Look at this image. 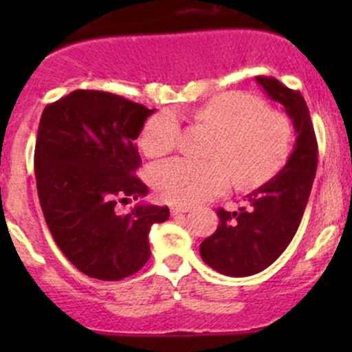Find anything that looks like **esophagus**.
Segmentation results:
<instances>
[{"label": "esophagus", "mask_w": 352, "mask_h": 352, "mask_svg": "<svg viewBox=\"0 0 352 352\" xmlns=\"http://www.w3.org/2000/svg\"><path fill=\"white\" fill-rule=\"evenodd\" d=\"M192 210V207L190 205H173V207L170 208L172 212V217H177V215H182V213H187Z\"/></svg>", "instance_id": "esophagus-1"}]
</instances>
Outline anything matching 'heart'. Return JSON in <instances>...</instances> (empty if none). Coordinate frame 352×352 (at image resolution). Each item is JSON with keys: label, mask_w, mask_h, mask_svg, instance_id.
Returning <instances> with one entry per match:
<instances>
[{"label": "heart", "mask_w": 352, "mask_h": 352, "mask_svg": "<svg viewBox=\"0 0 352 352\" xmlns=\"http://www.w3.org/2000/svg\"><path fill=\"white\" fill-rule=\"evenodd\" d=\"M193 119L218 132L212 155L199 162L168 159L153 165L151 179L159 195L175 204H197L228 187L235 173L243 187L273 177L292 152L293 125L281 112L266 109L243 92H225L193 111ZM180 122L172 112H160L145 124L140 145L151 157L172 152L180 140Z\"/></svg>", "instance_id": "obj_1"}]
</instances>
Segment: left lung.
Instances as JSON below:
<instances>
[{
    "label": "left lung",
    "mask_w": 352,
    "mask_h": 352,
    "mask_svg": "<svg viewBox=\"0 0 352 352\" xmlns=\"http://www.w3.org/2000/svg\"><path fill=\"white\" fill-rule=\"evenodd\" d=\"M256 82L285 107L296 144L285 167L248 193L238 212L217 210L218 228L201 241V260L215 272L236 278L263 272L285 252L301 223L318 167L316 135L301 92L268 76H256Z\"/></svg>",
    "instance_id": "obj_1"
}]
</instances>
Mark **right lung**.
<instances>
[{
	"label": "right lung",
	"mask_w": 352,
	"mask_h": 352,
	"mask_svg": "<svg viewBox=\"0 0 352 352\" xmlns=\"http://www.w3.org/2000/svg\"><path fill=\"white\" fill-rule=\"evenodd\" d=\"M155 109L104 91L78 89L44 107L34 148V173L44 220L56 245L79 272L119 281L151 258L148 232L170 217L168 207L119 201L148 188L135 139Z\"/></svg>",
	"instance_id": "1"
}]
</instances>
